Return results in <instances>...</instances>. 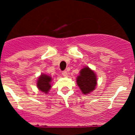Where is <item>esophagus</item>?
Masks as SVG:
<instances>
[{"mask_svg":"<svg viewBox=\"0 0 135 135\" xmlns=\"http://www.w3.org/2000/svg\"><path fill=\"white\" fill-rule=\"evenodd\" d=\"M62 75L64 76V77H67L68 76V72H67L66 71H62Z\"/></svg>","mask_w":135,"mask_h":135,"instance_id":"obj_1","label":"esophagus"}]
</instances>
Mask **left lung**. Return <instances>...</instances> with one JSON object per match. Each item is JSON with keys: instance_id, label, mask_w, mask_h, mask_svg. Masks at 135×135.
<instances>
[{"instance_id": "obj_1", "label": "left lung", "mask_w": 135, "mask_h": 135, "mask_svg": "<svg viewBox=\"0 0 135 135\" xmlns=\"http://www.w3.org/2000/svg\"><path fill=\"white\" fill-rule=\"evenodd\" d=\"M76 82L82 93L87 95L95 89L97 85L96 75L89 67H85L80 71Z\"/></svg>"}]
</instances>
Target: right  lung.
Wrapping results in <instances>:
<instances>
[{
	"label": "right lung",
	"mask_w": 135,
	"mask_h": 135,
	"mask_svg": "<svg viewBox=\"0 0 135 135\" xmlns=\"http://www.w3.org/2000/svg\"><path fill=\"white\" fill-rule=\"evenodd\" d=\"M52 80L51 76L46 74H42L37 80V87L39 90L45 93H48L51 87V82Z\"/></svg>",
	"instance_id": "obj_1"
}]
</instances>
